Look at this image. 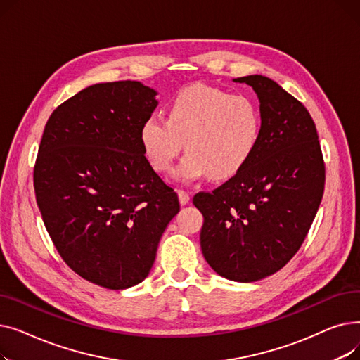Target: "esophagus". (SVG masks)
Masks as SVG:
<instances>
[{"label": "esophagus", "mask_w": 360, "mask_h": 360, "mask_svg": "<svg viewBox=\"0 0 360 360\" xmlns=\"http://www.w3.org/2000/svg\"><path fill=\"white\" fill-rule=\"evenodd\" d=\"M178 195H179V202H181L182 205L188 204V202H190V200H191L190 193H186V191H184V190H179V191H178Z\"/></svg>", "instance_id": "1"}]
</instances>
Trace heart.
I'll list each match as a JSON object with an SVG mask.
<instances>
[{
    "label": "heart",
    "instance_id": "b5f03b06",
    "mask_svg": "<svg viewBox=\"0 0 360 360\" xmlns=\"http://www.w3.org/2000/svg\"><path fill=\"white\" fill-rule=\"evenodd\" d=\"M262 132L257 102L247 94L205 84L181 90L169 105L167 120L151 113L140 128L146 155L158 172L167 174L185 143L178 178L231 179L254 158Z\"/></svg>",
    "mask_w": 360,
    "mask_h": 360
}]
</instances>
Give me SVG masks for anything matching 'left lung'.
<instances>
[{
	"label": "left lung",
	"mask_w": 360,
	"mask_h": 360,
	"mask_svg": "<svg viewBox=\"0 0 360 360\" xmlns=\"http://www.w3.org/2000/svg\"><path fill=\"white\" fill-rule=\"evenodd\" d=\"M259 99L262 132L240 174L197 193L201 251L220 276L250 283L281 270L299 251L323 200L326 163L308 109L264 75L235 79Z\"/></svg>",
	"instance_id": "left-lung-1"
}]
</instances>
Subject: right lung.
Here are the masks:
<instances>
[{
	"instance_id": "right-lung-1",
	"label": "right lung",
	"mask_w": 360,
	"mask_h": 360,
	"mask_svg": "<svg viewBox=\"0 0 360 360\" xmlns=\"http://www.w3.org/2000/svg\"><path fill=\"white\" fill-rule=\"evenodd\" d=\"M156 91L139 82L93 84L56 108L33 167L36 202L67 266L94 285H139L179 212L178 194L144 156L143 121Z\"/></svg>"
}]
</instances>
